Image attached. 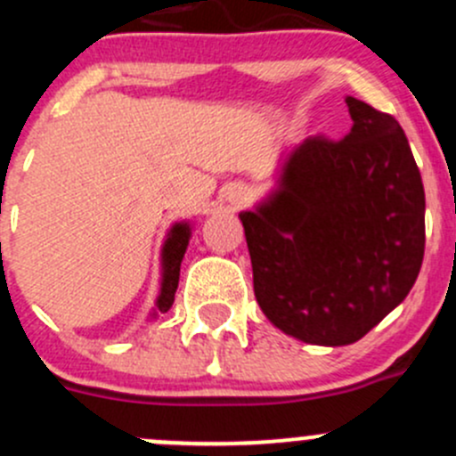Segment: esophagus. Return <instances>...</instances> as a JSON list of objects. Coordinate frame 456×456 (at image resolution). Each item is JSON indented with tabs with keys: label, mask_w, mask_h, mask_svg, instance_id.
Instances as JSON below:
<instances>
[{
	"label": "esophagus",
	"mask_w": 456,
	"mask_h": 456,
	"mask_svg": "<svg viewBox=\"0 0 456 456\" xmlns=\"http://www.w3.org/2000/svg\"><path fill=\"white\" fill-rule=\"evenodd\" d=\"M224 197H226V201L230 206L239 208V206L246 204L248 197H250V192H248V188L243 186V183H228V186L224 188Z\"/></svg>",
	"instance_id": "1"
}]
</instances>
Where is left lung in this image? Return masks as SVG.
I'll return each instance as SVG.
<instances>
[{"label": "left lung", "mask_w": 456, "mask_h": 456, "mask_svg": "<svg viewBox=\"0 0 456 456\" xmlns=\"http://www.w3.org/2000/svg\"><path fill=\"white\" fill-rule=\"evenodd\" d=\"M341 142L305 139L274 188L239 213L259 308L314 346H348L408 297L426 246V195L403 128L346 97Z\"/></svg>", "instance_id": "obj_1"}]
</instances>
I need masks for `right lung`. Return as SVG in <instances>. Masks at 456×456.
<instances>
[{"label":"right lung","instance_id":"obj_1","mask_svg":"<svg viewBox=\"0 0 456 456\" xmlns=\"http://www.w3.org/2000/svg\"><path fill=\"white\" fill-rule=\"evenodd\" d=\"M192 237L191 222L173 224L161 246V283L159 295H157L155 308H152L151 319H157L159 313H168L175 301V292L179 286V268H182L183 255H186L188 241Z\"/></svg>","mask_w":456,"mask_h":456}]
</instances>
